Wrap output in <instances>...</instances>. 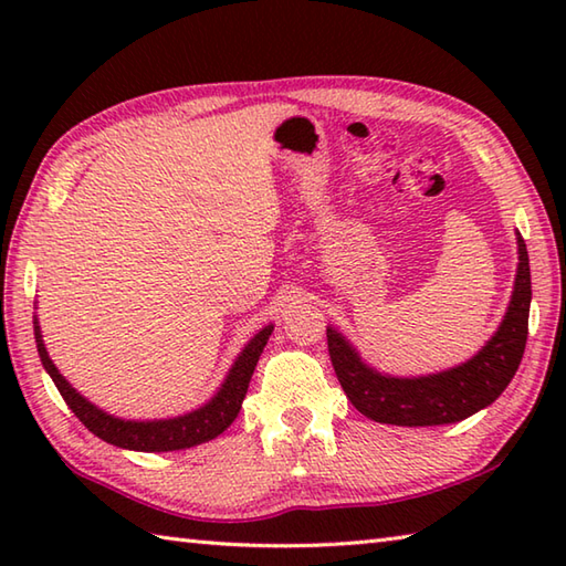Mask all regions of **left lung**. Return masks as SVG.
I'll list each match as a JSON object with an SVG mask.
<instances>
[{"instance_id":"left-lung-1","label":"left lung","mask_w":566,"mask_h":566,"mask_svg":"<svg viewBox=\"0 0 566 566\" xmlns=\"http://www.w3.org/2000/svg\"><path fill=\"white\" fill-rule=\"evenodd\" d=\"M518 274L501 328L469 363L418 379L384 377L367 367L340 333L328 328V353L347 399L359 413L389 426H444L494 403L518 371L531 316V260L518 235Z\"/></svg>"}]
</instances>
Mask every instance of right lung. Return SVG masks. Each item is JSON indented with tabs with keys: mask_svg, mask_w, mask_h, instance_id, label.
Returning a JSON list of instances; mask_svg holds the SVG:
<instances>
[{
	"mask_svg": "<svg viewBox=\"0 0 566 566\" xmlns=\"http://www.w3.org/2000/svg\"><path fill=\"white\" fill-rule=\"evenodd\" d=\"M272 335V326L262 328L255 338L248 343V347L240 353L238 363L233 365L231 375L223 381L221 391L213 396V399L201 406L199 411H191L187 416L170 418V420H148V423H136V420H118L114 416H106L99 411L97 406H92L87 399L70 387V384L63 379V375L55 369V365L48 357L39 326H35V343H39V355L41 363L45 367L48 375L55 381V387L63 396L65 403L70 406V411L75 413L84 428L94 436L102 438L104 442H112L116 448H126V450H138V452H172V450H185V448H195V444H201L207 440H213L216 436L233 423L235 416L240 413V406H243V399L250 387L252 371H255L258 359L268 345Z\"/></svg>",
	"mask_w": 566,
	"mask_h": 566,
	"instance_id": "right-lung-1",
	"label": "right lung"
}]
</instances>
